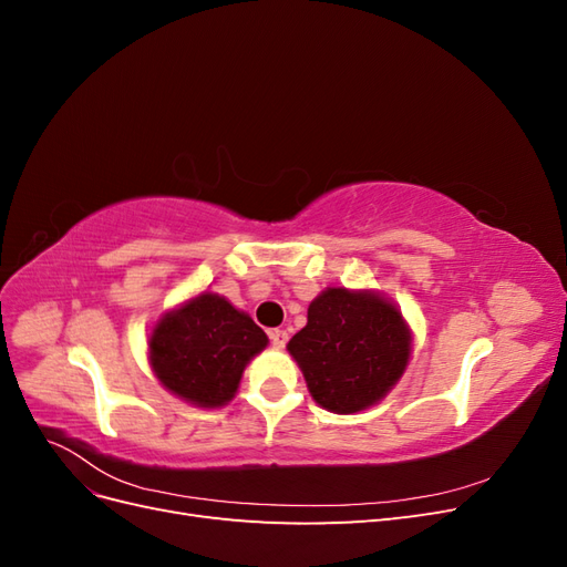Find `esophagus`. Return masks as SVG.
I'll use <instances>...</instances> for the list:
<instances>
[{"instance_id":"obj_1","label":"esophagus","mask_w":567,"mask_h":567,"mask_svg":"<svg viewBox=\"0 0 567 567\" xmlns=\"http://www.w3.org/2000/svg\"><path fill=\"white\" fill-rule=\"evenodd\" d=\"M269 338H271V346L277 348V350H284V348H286V342H288V333H286V331L274 329V331L269 333Z\"/></svg>"}]
</instances>
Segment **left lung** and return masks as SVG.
<instances>
[{
  "instance_id": "left-lung-1",
  "label": "left lung",
  "mask_w": 567,
  "mask_h": 567,
  "mask_svg": "<svg viewBox=\"0 0 567 567\" xmlns=\"http://www.w3.org/2000/svg\"><path fill=\"white\" fill-rule=\"evenodd\" d=\"M411 329L381 290L331 286L307 307V326L288 340L312 400L357 414L398 385L411 359Z\"/></svg>"
}]
</instances>
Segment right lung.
Returning <instances> with one entry per match:
<instances>
[{"instance_id":"add662e5","label":"right lung","mask_w":567,"mask_h":567,"mask_svg":"<svg viewBox=\"0 0 567 567\" xmlns=\"http://www.w3.org/2000/svg\"><path fill=\"white\" fill-rule=\"evenodd\" d=\"M250 315L213 290H200L158 317L148 333V367L175 398L219 409L236 398L244 371L267 348Z\"/></svg>"}]
</instances>
